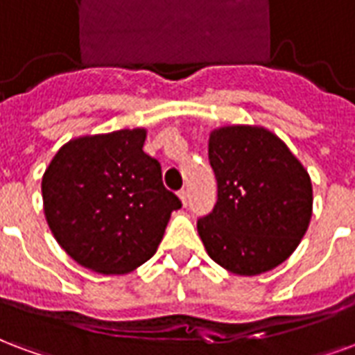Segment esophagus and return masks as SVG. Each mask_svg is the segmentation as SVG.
<instances>
[{"label":"esophagus","mask_w":355,"mask_h":355,"mask_svg":"<svg viewBox=\"0 0 355 355\" xmlns=\"http://www.w3.org/2000/svg\"><path fill=\"white\" fill-rule=\"evenodd\" d=\"M178 198H180V201H182V205H188V191L186 190H180L178 191Z\"/></svg>","instance_id":"34e87169"}]
</instances>
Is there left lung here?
<instances>
[{
    "label": "left lung",
    "mask_w": 355,
    "mask_h": 355,
    "mask_svg": "<svg viewBox=\"0 0 355 355\" xmlns=\"http://www.w3.org/2000/svg\"><path fill=\"white\" fill-rule=\"evenodd\" d=\"M209 159L218 182L198 233L218 265L254 277L290 258L312 216L311 177L282 139L258 125L211 131Z\"/></svg>",
    "instance_id": "left-lung-1"
}]
</instances>
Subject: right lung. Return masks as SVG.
<instances>
[{
  "label": "right lung",
  "mask_w": 355,
  "mask_h": 355,
  "mask_svg": "<svg viewBox=\"0 0 355 355\" xmlns=\"http://www.w3.org/2000/svg\"><path fill=\"white\" fill-rule=\"evenodd\" d=\"M146 130H118L65 143L41 182L43 209L58 244L78 265L124 275L156 254L180 199L144 154Z\"/></svg>",
  "instance_id": "1"
}]
</instances>
